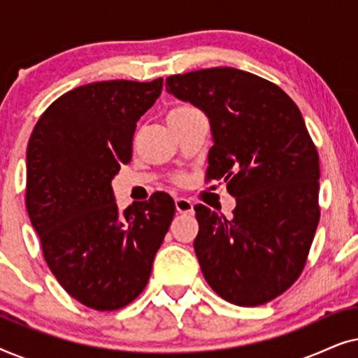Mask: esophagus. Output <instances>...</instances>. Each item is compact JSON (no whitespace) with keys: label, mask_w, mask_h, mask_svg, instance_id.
<instances>
[{"label":"esophagus","mask_w":358,"mask_h":358,"mask_svg":"<svg viewBox=\"0 0 358 358\" xmlns=\"http://www.w3.org/2000/svg\"><path fill=\"white\" fill-rule=\"evenodd\" d=\"M176 210H178V213H187V215H192L194 213V203L190 202L189 199H176Z\"/></svg>","instance_id":"1"}]
</instances>
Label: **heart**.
Segmentation results:
<instances>
[{
  "mask_svg": "<svg viewBox=\"0 0 358 358\" xmlns=\"http://www.w3.org/2000/svg\"><path fill=\"white\" fill-rule=\"evenodd\" d=\"M194 114H199V110L192 106H178L174 107L173 110L169 112L168 120H179V119H185V117H190Z\"/></svg>",
  "mask_w": 358,
  "mask_h": 358,
  "instance_id": "b5f03b06",
  "label": "heart"
}]
</instances>
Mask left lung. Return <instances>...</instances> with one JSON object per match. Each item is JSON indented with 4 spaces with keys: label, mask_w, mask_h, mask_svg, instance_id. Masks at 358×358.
I'll use <instances>...</instances> for the list:
<instances>
[{
    "label": "left lung",
    "mask_w": 358,
    "mask_h": 358,
    "mask_svg": "<svg viewBox=\"0 0 358 358\" xmlns=\"http://www.w3.org/2000/svg\"><path fill=\"white\" fill-rule=\"evenodd\" d=\"M166 91L207 115V176L236 199L229 220L195 207L205 280L233 305H264L300 277L320 222V158L301 112L273 83L236 68L169 76Z\"/></svg>",
    "instance_id": "8db88e82"
}]
</instances>
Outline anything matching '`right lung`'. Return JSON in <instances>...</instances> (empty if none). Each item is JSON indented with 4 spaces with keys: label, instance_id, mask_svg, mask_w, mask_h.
I'll return each mask as SVG.
<instances>
[{
    "label": "right lung",
    "instance_id": "right-lung-1",
    "mask_svg": "<svg viewBox=\"0 0 358 358\" xmlns=\"http://www.w3.org/2000/svg\"><path fill=\"white\" fill-rule=\"evenodd\" d=\"M161 90L163 78L75 87L43 112L29 140V218L53 275L92 310H119L143 292L173 222L168 194L120 210L112 189L131 159L136 122Z\"/></svg>",
    "mask_w": 358,
    "mask_h": 358
}]
</instances>
